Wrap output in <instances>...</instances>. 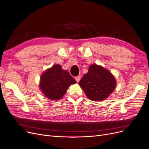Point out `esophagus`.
Returning <instances> with one entry per match:
<instances>
[{
  "mask_svg": "<svg viewBox=\"0 0 149 149\" xmlns=\"http://www.w3.org/2000/svg\"><path fill=\"white\" fill-rule=\"evenodd\" d=\"M80 79H81V76H76V78H75V80L76 81V82H78L80 81Z\"/></svg>",
  "mask_w": 149,
  "mask_h": 149,
  "instance_id": "esophagus-1",
  "label": "esophagus"
}]
</instances>
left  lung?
I'll return each mask as SVG.
<instances>
[{"instance_id":"8db88e82","label":"left lung","mask_w":149,"mask_h":149,"mask_svg":"<svg viewBox=\"0 0 149 149\" xmlns=\"http://www.w3.org/2000/svg\"><path fill=\"white\" fill-rule=\"evenodd\" d=\"M79 85L87 97L93 102L104 100L116 88V80L110 71L97 64H92L83 76Z\"/></svg>"}]
</instances>
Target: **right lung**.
<instances>
[{"label":"right lung","instance_id":"obj_1","mask_svg":"<svg viewBox=\"0 0 149 149\" xmlns=\"http://www.w3.org/2000/svg\"><path fill=\"white\" fill-rule=\"evenodd\" d=\"M76 81L68 71L56 64L47 68L40 76L39 87L46 97L51 100H59L67 92L70 86Z\"/></svg>","mask_w":149,"mask_h":149}]
</instances>
